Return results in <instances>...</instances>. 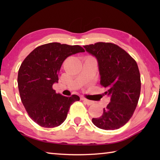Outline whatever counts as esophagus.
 <instances>
[{"instance_id":"1","label":"esophagus","mask_w":160,"mask_h":160,"mask_svg":"<svg viewBox=\"0 0 160 160\" xmlns=\"http://www.w3.org/2000/svg\"><path fill=\"white\" fill-rule=\"evenodd\" d=\"M81 99H82L83 102H85V104H88V105H92V104H94L93 101H91V100H89V99H86V98H84V97H82V98Z\"/></svg>"}]
</instances>
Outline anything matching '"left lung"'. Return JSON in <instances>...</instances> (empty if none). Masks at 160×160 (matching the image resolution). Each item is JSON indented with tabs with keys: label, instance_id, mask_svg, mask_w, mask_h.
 I'll use <instances>...</instances> for the list:
<instances>
[{
	"label": "left lung",
	"instance_id": "1",
	"mask_svg": "<svg viewBox=\"0 0 160 160\" xmlns=\"http://www.w3.org/2000/svg\"><path fill=\"white\" fill-rule=\"evenodd\" d=\"M84 48L97 58L100 84L107 89L103 95L111 97L103 114L92 121L101 129H118L132 117L139 100L141 81L136 61L113 43L97 42Z\"/></svg>",
	"mask_w": 160,
	"mask_h": 160
}]
</instances>
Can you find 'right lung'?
Returning a JSON list of instances; mask_svg holds the SVG:
<instances>
[{"label": "right lung", "instance_id": "obj_1", "mask_svg": "<svg viewBox=\"0 0 160 160\" xmlns=\"http://www.w3.org/2000/svg\"><path fill=\"white\" fill-rule=\"evenodd\" d=\"M80 52L85 49L79 45L48 43L34 48L22 63L18 75L21 101L29 117L39 126H60L71 104L80 100L76 94L65 97L53 89L63 61Z\"/></svg>", "mask_w": 160, "mask_h": 160}]
</instances>
